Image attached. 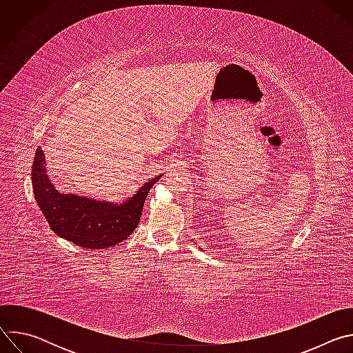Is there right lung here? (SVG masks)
I'll return each mask as SVG.
<instances>
[{
  "mask_svg": "<svg viewBox=\"0 0 353 353\" xmlns=\"http://www.w3.org/2000/svg\"><path fill=\"white\" fill-rule=\"evenodd\" d=\"M44 157L36 149L32 165V187L43 218L57 236L74 244L103 250L125 240L138 226L149 190L161 176L145 183L123 204L92 201L78 195H64L52 187L44 174Z\"/></svg>",
  "mask_w": 353,
  "mask_h": 353,
  "instance_id": "1",
  "label": "right lung"
}]
</instances>
